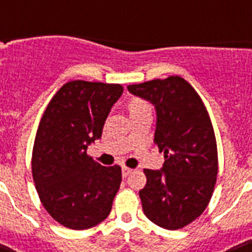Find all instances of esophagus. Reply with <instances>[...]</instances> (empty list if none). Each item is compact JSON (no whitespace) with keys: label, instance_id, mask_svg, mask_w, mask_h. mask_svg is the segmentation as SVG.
<instances>
[{"label":"esophagus","instance_id":"esophagus-1","mask_svg":"<svg viewBox=\"0 0 252 252\" xmlns=\"http://www.w3.org/2000/svg\"><path fill=\"white\" fill-rule=\"evenodd\" d=\"M130 172H132V168H129V167H123V168H122L123 178H126V176L129 175Z\"/></svg>","mask_w":252,"mask_h":252}]
</instances>
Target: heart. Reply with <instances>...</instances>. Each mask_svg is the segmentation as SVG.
I'll return each instance as SVG.
<instances>
[{
	"label": "heart",
	"instance_id": "b5f03b06",
	"mask_svg": "<svg viewBox=\"0 0 252 252\" xmlns=\"http://www.w3.org/2000/svg\"><path fill=\"white\" fill-rule=\"evenodd\" d=\"M144 108H148V104H146L144 100H141V99L134 98V99H132V100H130V103H129V111H130V112H133V111L144 110Z\"/></svg>",
	"mask_w": 252,
	"mask_h": 252
}]
</instances>
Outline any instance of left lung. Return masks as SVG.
I'll use <instances>...</instances> for the list:
<instances>
[{
  "label": "left lung",
  "instance_id": "left-lung-1",
  "mask_svg": "<svg viewBox=\"0 0 252 252\" xmlns=\"http://www.w3.org/2000/svg\"><path fill=\"white\" fill-rule=\"evenodd\" d=\"M128 91L156 108L154 142L165 156L161 170H144L146 186L138 192L144 213L167 230L187 226L207 208L219 170L207 108L179 76L129 85Z\"/></svg>",
  "mask_w": 252,
  "mask_h": 252
}]
</instances>
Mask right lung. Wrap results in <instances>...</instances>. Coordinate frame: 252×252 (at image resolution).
<instances>
[{
    "label": "right lung",
    "mask_w": 252,
    "mask_h": 252,
    "mask_svg": "<svg viewBox=\"0 0 252 252\" xmlns=\"http://www.w3.org/2000/svg\"><path fill=\"white\" fill-rule=\"evenodd\" d=\"M122 94V85L70 81L41 118L32 150L33 182L47 212L65 227L84 230L110 215L122 168L96 163L87 146L102 137Z\"/></svg>",
    "instance_id": "1"
}]
</instances>
